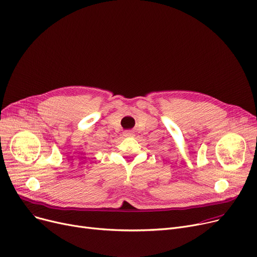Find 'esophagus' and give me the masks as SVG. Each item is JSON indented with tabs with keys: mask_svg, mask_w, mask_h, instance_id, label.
<instances>
[{
	"mask_svg": "<svg viewBox=\"0 0 257 257\" xmlns=\"http://www.w3.org/2000/svg\"><path fill=\"white\" fill-rule=\"evenodd\" d=\"M124 137H133V132L127 130L124 132Z\"/></svg>",
	"mask_w": 257,
	"mask_h": 257,
	"instance_id": "esophagus-1",
	"label": "esophagus"
}]
</instances>
